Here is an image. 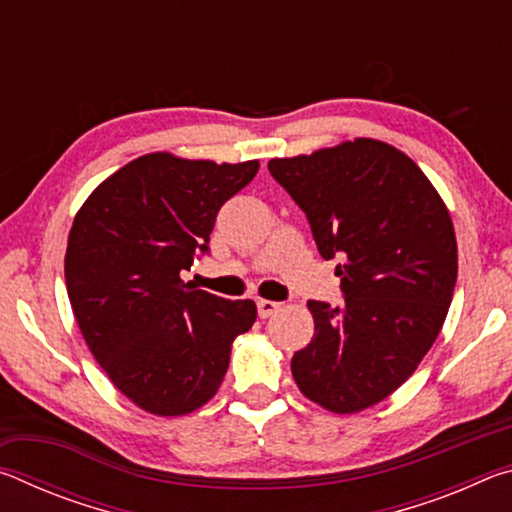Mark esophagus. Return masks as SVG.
<instances>
[{"label": "esophagus", "instance_id": "34e87169", "mask_svg": "<svg viewBox=\"0 0 512 512\" xmlns=\"http://www.w3.org/2000/svg\"><path fill=\"white\" fill-rule=\"evenodd\" d=\"M277 309H280V302H273V300H257V314H259V318L273 316Z\"/></svg>", "mask_w": 512, "mask_h": 512}]
</instances>
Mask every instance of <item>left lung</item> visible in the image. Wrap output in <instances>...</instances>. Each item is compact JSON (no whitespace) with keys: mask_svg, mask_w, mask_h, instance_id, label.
<instances>
[{"mask_svg":"<svg viewBox=\"0 0 512 512\" xmlns=\"http://www.w3.org/2000/svg\"><path fill=\"white\" fill-rule=\"evenodd\" d=\"M268 171L305 212L323 259H339L341 305L309 300L314 339L293 379L327 411L377 404L413 375L452 305V216L409 155L359 137Z\"/></svg>","mask_w":512,"mask_h":512,"instance_id":"1","label":"left lung"}]
</instances>
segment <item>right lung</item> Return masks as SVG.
<instances>
[{"mask_svg":"<svg viewBox=\"0 0 512 512\" xmlns=\"http://www.w3.org/2000/svg\"><path fill=\"white\" fill-rule=\"evenodd\" d=\"M259 169L171 153L142 155L76 214L65 284L94 359L128 400L155 415L210 402L230 345L257 318L253 300L196 289L183 273L210 253L216 214Z\"/></svg>","mask_w":512,"mask_h":512,"instance_id":"add662e5","label":"right lung"}]
</instances>
